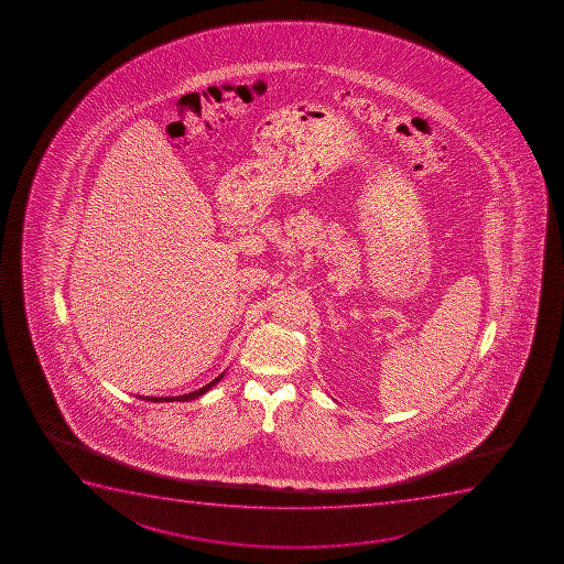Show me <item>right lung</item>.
I'll list each match as a JSON object with an SVG mask.
<instances>
[{"instance_id": "obj_1", "label": "right lung", "mask_w": 564, "mask_h": 564, "mask_svg": "<svg viewBox=\"0 0 564 564\" xmlns=\"http://www.w3.org/2000/svg\"><path fill=\"white\" fill-rule=\"evenodd\" d=\"M224 373L218 375L217 379L212 380L209 384L204 386L200 390L191 391L187 395L180 397H145V401L151 402H174V401H193V399H198V397L204 395L206 391L212 390L213 386L217 384L218 380H223Z\"/></svg>"}]
</instances>
